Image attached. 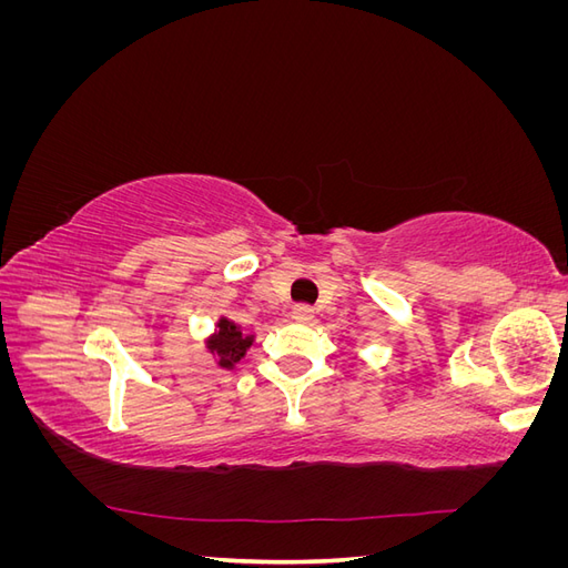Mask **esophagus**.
<instances>
[{
  "label": "esophagus",
  "instance_id": "34e87169",
  "mask_svg": "<svg viewBox=\"0 0 568 568\" xmlns=\"http://www.w3.org/2000/svg\"><path fill=\"white\" fill-rule=\"evenodd\" d=\"M291 315H294V320H298V322H311L313 315H315V311H313L311 305L298 303V305H294V311H291Z\"/></svg>",
  "mask_w": 568,
  "mask_h": 568
}]
</instances>
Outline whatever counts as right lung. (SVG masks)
Wrapping results in <instances>:
<instances>
[{"mask_svg":"<svg viewBox=\"0 0 568 568\" xmlns=\"http://www.w3.org/2000/svg\"><path fill=\"white\" fill-rule=\"evenodd\" d=\"M251 343L253 336H246L234 322L222 317L217 324V334L209 341V351L220 357V367L232 369L244 357Z\"/></svg>","mask_w":568,"mask_h":568,"instance_id":"obj_1","label":"right lung"}]
</instances>
